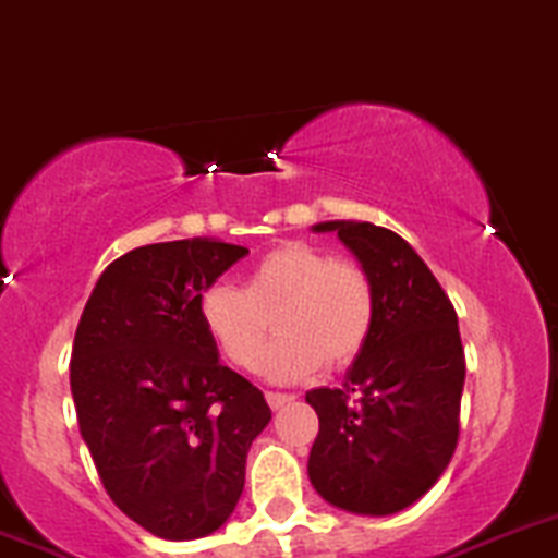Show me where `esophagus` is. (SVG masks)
Listing matches in <instances>:
<instances>
[{"label":"esophagus","instance_id":"34e87169","mask_svg":"<svg viewBox=\"0 0 558 558\" xmlns=\"http://www.w3.org/2000/svg\"><path fill=\"white\" fill-rule=\"evenodd\" d=\"M291 399H294V397H291V393L267 391V404H269V408H272V410H280V408H283V404H289Z\"/></svg>","mask_w":558,"mask_h":558}]
</instances>
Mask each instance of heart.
Returning <instances> with one entry per match:
<instances>
[{
	"label": "heart",
	"mask_w": 558,
	"mask_h": 558,
	"mask_svg": "<svg viewBox=\"0 0 558 558\" xmlns=\"http://www.w3.org/2000/svg\"><path fill=\"white\" fill-rule=\"evenodd\" d=\"M375 313L373 278L311 243L272 247L247 269L240 289L216 283L199 300L202 329L238 369L256 367L275 318L280 337L262 367L272 384L311 378L324 362L351 364L373 335Z\"/></svg>",
	"instance_id": "b5f03b06"
}]
</instances>
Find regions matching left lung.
<instances>
[{"instance_id": "obj_1", "label": "left lung", "mask_w": 558, "mask_h": 558, "mask_svg": "<svg viewBox=\"0 0 558 558\" xmlns=\"http://www.w3.org/2000/svg\"><path fill=\"white\" fill-rule=\"evenodd\" d=\"M373 278V335L340 388H313L315 492L356 515H391L424 497L459 440L464 351L459 318L424 258L367 221H324Z\"/></svg>"}]
</instances>
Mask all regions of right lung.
<instances>
[{"mask_svg": "<svg viewBox=\"0 0 558 558\" xmlns=\"http://www.w3.org/2000/svg\"><path fill=\"white\" fill-rule=\"evenodd\" d=\"M247 253L213 238L134 247L99 275L70 362L83 442L107 494L161 539L207 537L245 486L264 393L218 362L199 300Z\"/></svg>", "mask_w": 558, "mask_h": 558, "instance_id": "right-lung-1", "label": "right lung"}]
</instances>
